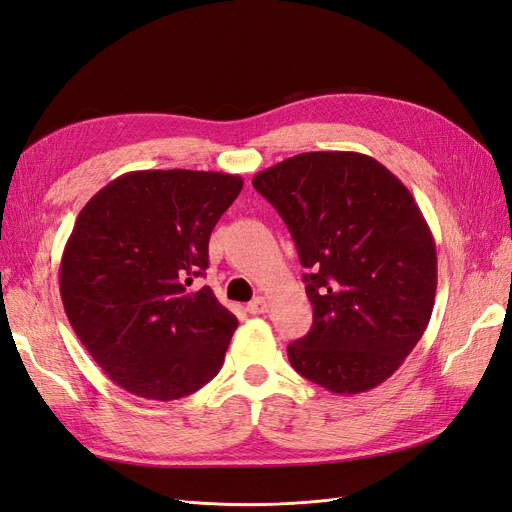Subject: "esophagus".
<instances>
[{
	"mask_svg": "<svg viewBox=\"0 0 512 512\" xmlns=\"http://www.w3.org/2000/svg\"><path fill=\"white\" fill-rule=\"evenodd\" d=\"M267 309H269V301H267L265 297H256L254 301L247 303V312L254 314V316H258V314H265Z\"/></svg>",
	"mask_w": 512,
	"mask_h": 512,
	"instance_id": "esophagus-1",
	"label": "esophagus"
}]
</instances>
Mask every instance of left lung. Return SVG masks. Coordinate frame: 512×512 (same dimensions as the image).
I'll return each instance as SVG.
<instances>
[{
	"mask_svg": "<svg viewBox=\"0 0 512 512\" xmlns=\"http://www.w3.org/2000/svg\"><path fill=\"white\" fill-rule=\"evenodd\" d=\"M254 188L297 245L309 333L290 365L337 395L391 378L423 337L438 286L436 241L410 190L356 151H309L262 170Z\"/></svg>",
	"mask_w": 512,
	"mask_h": 512,
	"instance_id": "8db88e82",
	"label": "left lung"
}]
</instances>
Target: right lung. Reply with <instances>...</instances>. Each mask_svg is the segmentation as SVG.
Wrapping results in <instances>:
<instances>
[{
	"label": "right lung",
	"mask_w": 512,
	"mask_h": 512,
	"mask_svg": "<svg viewBox=\"0 0 512 512\" xmlns=\"http://www.w3.org/2000/svg\"><path fill=\"white\" fill-rule=\"evenodd\" d=\"M243 188L239 175L134 170L89 200L59 265L81 344L121 389L170 401L218 376L237 318L209 286V237Z\"/></svg>",
	"instance_id": "1"
}]
</instances>
